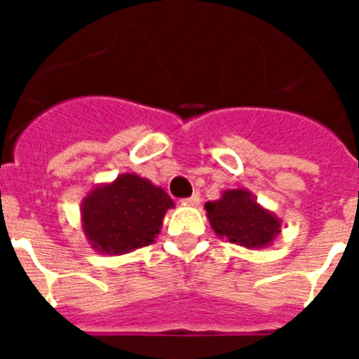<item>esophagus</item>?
Here are the masks:
<instances>
[{"instance_id": "34e87169", "label": "esophagus", "mask_w": 359, "mask_h": 359, "mask_svg": "<svg viewBox=\"0 0 359 359\" xmlns=\"http://www.w3.org/2000/svg\"><path fill=\"white\" fill-rule=\"evenodd\" d=\"M199 203H201V198L198 194L190 196V198L183 199V205H189V207H198Z\"/></svg>"}]
</instances>
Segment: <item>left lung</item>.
I'll return each instance as SVG.
<instances>
[{
    "mask_svg": "<svg viewBox=\"0 0 359 359\" xmlns=\"http://www.w3.org/2000/svg\"><path fill=\"white\" fill-rule=\"evenodd\" d=\"M205 210L215 236L243 248H266L282 231V219L246 189L224 190L219 199L205 203Z\"/></svg>",
    "mask_w": 359,
    "mask_h": 359,
    "instance_id": "obj_1",
    "label": "left lung"
}]
</instances>
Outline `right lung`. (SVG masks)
Here are the masks:
<instances>
[{
  "label": "right lung",
  "instance_id": "1",
  "mask_svg": "<svg viewBox=\"0 0 359 359\" xmlns=\"http://www.w3.org/2000/svg\"><path fill=\"white\" fill-rule=\"evenodd\" d=\"M174 201L161 187L123 172L98 183L81 203V226L95 252L122 255L154 243Z\"/></svg>",
  "mask_w": 359,
  "mask_h": 359
}]
</instances>
